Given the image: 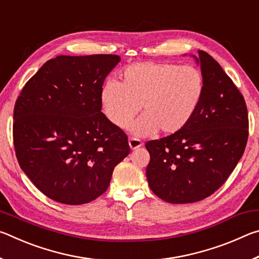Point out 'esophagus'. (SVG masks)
Listing matches in <instances>:
<instances>
[{"mask_svg": "<svg viewBox=\"0 0 259 259\" xmlns=\"http://www.w3.org/2000/svg\"><path fill=\"white\" fill-rule=\"evenodd\" d=\"M129 146L131 150H137L140 146H143L142 140H139L137 138H130L129 139Z\"/></svg>", "mask_w": 259, "mask_h": 259, "instance_id": "obj_1", "label": "esophagus"}]
</instances>
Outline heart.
Instances as JSON below:
<instances>
[{
  "label": "heart",
  "instance_id": "obj_1",
  "mask_svg": "<svg viewBox=\"0 0 259 259\" xmlns=\"http://www.w3.org/2000/svg\"><path fill=\"white\" fill-rule=\"evenodd\" d=\"M204 94L200 69L176 64H134L121 74V81L108 80L100 89V104L106 119L123 129L137 115H144L129 126L136 136H151L157 130L174 135L190 123Z\"/></svg>",
  "mask_w": 259,
  "mask_h": 259
}]
</instances>
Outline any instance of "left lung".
<instances>
[{
  "instance_id": "1",
  "label": "left lung",
  "mask_w": 259,
  "mask_h": 259,
  "mask_svg": "<svg viewBox=\"0 0 259 259\" xmlns=\"http://www.w3.org/2000/svg\"><path fill=\"white\" fill-rule=\"evenodd\" d=\"M204 94L185 128L145 146L151 160L146 177L155 195L169 203L208 198L226 182L243 155L248 112L243 96L216 60L199 50Z\"/></svg>"
}]
</instances>
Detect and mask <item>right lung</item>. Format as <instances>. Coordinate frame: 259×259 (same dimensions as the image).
I'll return each instance as SVG.
<instances>
[{
	"instance_id": "add662e5",
	"label": "right lung",
	"mask_w": 259,
	"mask_h": 259,
	"mask_svg": "<svg viewBox=\"0 0 259 259\" xmlns=\"http://www.w3.org/2000/svg\"><path fill=\"white\" fill-rule=\"evenodd\" d=\"M116 55L58 56L26 83L14 111L20 168L48 198L83 204L107 190L130 153L128 137L102 112L100 89Z\"/></svg>"
}]
</instances>
